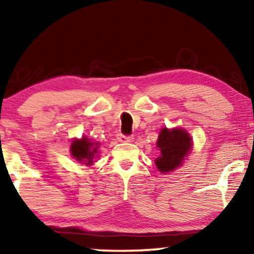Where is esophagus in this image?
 <instances>
[{"mask_svg": "<svg viewBox=\"0 0 254 254\" xmlns=\"http://www.w3.org/2000/svg\"><path fill=\"white\" fill-rule=\"evenodd\" d=\"M117 138L119 142H131L133 139L132 136H127V135H123V133H118Z\"/></svg>", "mask_w": 254, "mask_h": 254, "instance_id": "obj_1", "label": "esophagus"}]
</instances>
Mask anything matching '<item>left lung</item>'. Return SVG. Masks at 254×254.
<instances>
[{
  "label": "left lung",
  "mask_w": 254,
  "mask_h": 254,
  "mask_svg": "<svg viewBox=\"0 0 254 254\" xmlns=\"http://www.w3.org/2000/svg\"><path fill=\"white\" fill-rule=\"evenodd\" d=\"M156 144L161 155L155 160V164L161 173H166L182 165L184 156L191 149V137L182 129H162Z\"/></svg>",
  "instance_id": "left-lung-1"
}]
</instances>
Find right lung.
I'll return each instance as SVG.
<instances>
[{
    "label": "right lung",
    "instance_id": "right-lung-1",
    "mask_svg": "<svg viewBox=\"0 0 254 254\" xmlns=\"http://www.w3.org/2000/svg\"><path fill=\"white\" fill-rule=\"evenodd\" d=\"M98 144L90 142L88 138L83 137L82 139H76L72 142L70 151L71 155L78 162H83L84 165L93 164V157L97 154Z\"/></svg>",
    "mask_w": 254,
    "mask_h": 254
}]
</instances>
